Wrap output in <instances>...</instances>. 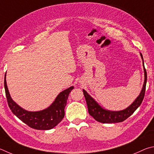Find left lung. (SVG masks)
<instances>
[{
    "label": "left lung",
    "mask_w": 154,
    "mask_h": 154,
    "mask_svg": "<svg viewBox=\"0 0 154 154\" xmlns=\"http://www.w3.org/2000/svg\"><path fill=\"white\" fill-rule=\"evenodd\" d=\"M140 55H141L143 60V65L145 74L144 83L139 95L137 97L131 105L126 107V109L121 110V111H110V110L104 109L99 106L97 102L92 97L88 95L87 91L83 89V93H84L86 101H87L88 113L95 120L101 123H116L123 122L124 120L127 119L129 116H131L134 111L141 106L145 96V87H146L147 83V72L144 66V61L142 54L140 53Z\"/></svg>",
    "instance_id": "obj_1"
}]
</instances>
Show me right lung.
I'll return each mask as SVG.
<instances>
[{"label": "right lung", "instance_id": "right-lung-1", "mask_svg": "<svg viewBox=\"0 0 154 154\" xmlns=\"http://www.w3.org/2000/svg\"><path fill=\"white\" fill-rule=\"evenodd\" d=\"M4 85L8 105L13 114L29 127L36 130H50L61 122L65 115L64 109L67 99L69 93L74 88V87H70L61 91L47 108L41 111L29 112L21 107L11 97L7 85L6 74L5 75Z\"/></svg>", "mask_w": 154, "mask_h": 154}]
</instances>
